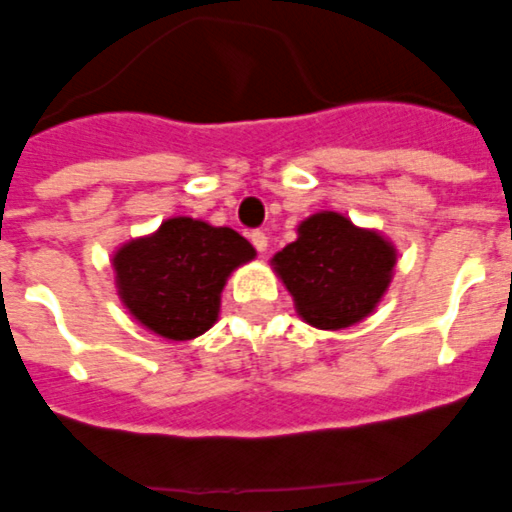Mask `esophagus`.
Returning <instances> with one entry per match:
<instances>
[{
  "instance_id": "1",
  "label": "esophagus",
  "mask_w": 512,
  "mask_h": 512,
  "mask_svg": "<svg viewBox=\"0 0 512 512\" xmlns=\"http://www.w3.org/2000/svg\"><path fill=\"white\" fill-rule=\"evenodd\" d=\"M252 244H255V249L260 255H265V249H268V236H265L263 230H255V233H252Z\"/></svg>"
}]
</instances>
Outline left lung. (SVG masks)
<instances>
[{
	"instance_id": "8db88e82",
	"label": "left lung",
	"mask_w": 512,
	"mask_h": 512,
	"mask_svg": "<svg viewBox=\"0 0 512 512\" xmlns=\"http://www.w3.org/2000/svg\"><path fill=\"white\" fill-rule=\"evenodd\" d=\"M295 230L298 239L271 257V268L292 295L298 317L317 330L360 325L395 279V241L327 209Z\"/></svg>"
}]
</instances>
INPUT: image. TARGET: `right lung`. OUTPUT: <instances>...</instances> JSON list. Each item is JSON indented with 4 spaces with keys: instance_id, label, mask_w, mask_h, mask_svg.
<instances>
[{
    "instance_id": "1",
    "label": "right lung",
    "mask_w": 512,
    "mask_h": 512,
    "mask_svg": "<svg viewBox=\"0 0 512 512\" xmlns=\"http://www.w3.org/2000/svg\"><path fill=\"white\" fill-rule=\"evenodd\" d=\"M255 257V247L233 228L169 217L147 236L115 249L117 298L158 338L193 341L220 319L230 273Z\"/></svg>"
}]
</instances>
